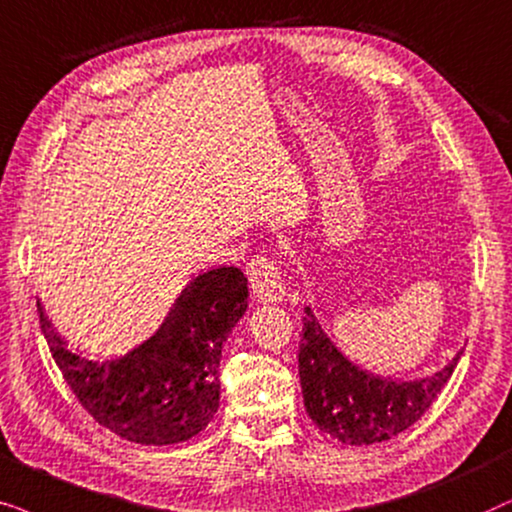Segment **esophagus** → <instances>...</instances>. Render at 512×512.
Segmentation results:
<instances>
[{"mask_svg": "<svg viewBox=\"0 0 512 512\" xmlns=\"http://www.w3.org/2000/svg\"><path fill=\"white\" fill-rule=\"evenodd\" d=\"M248 278L252 295L262 304H276L283 302L285 297V283L281 274H278L276 262L269 255H255L248 264Z\"/></svg>", "mask_w": 512, "mask_h": 512, "instance_id": "34e87169", "label": "esophagus"}]
</instances>
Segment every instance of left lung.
Returning a JSON list of instances; mask_svg holds the SVG:
<instances>
[{"instance_id": "8db88e82", "label": "left lung", "mask_w": 512, "mask_h": 512, "mask_svg": "<svg viewBox=\"0 0 512 512\" xmlns=\"http://www.w3.org/2000/svg\"><path fill=\"white\" fill-rule=\"evenodd\" d=\"M299 344L304 407L320 431L346 445L391 440L424 417L452 377L461 353L431 377L391 381L367 374L344 358L306 306Z\"/></svg>"}]
</instances>
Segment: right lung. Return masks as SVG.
<instances>
[{
    "instance_id": "1",
    "label": "right lung",
    "mask_w": 512,
    "mask_h": 512,
    "mask_svg": "<svg viewBox=\"0 0 512 512\" xmlns=\"http://www.w3.org/2000/svg\"><path fill=\"white\" fill-rule=\"evenodd\" d=\"M248 309V278L210 269L187 283L159 330L126 356L91 360L67 349L37 302L39 325L67 386L100 426L138 445L201 433L220 407V358Z\"/></svg>"
}]
</instances>
